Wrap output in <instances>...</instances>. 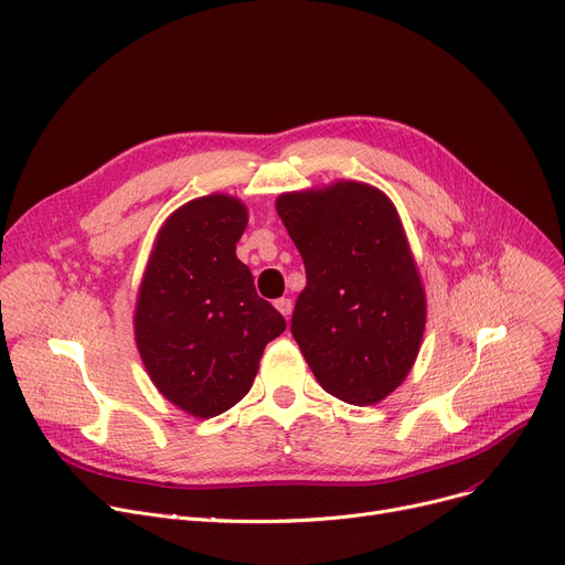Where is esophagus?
<instances>
[{"label":"esophagus","mask_w":565,"mask_h":565,"mask_svg":"<svg viewBox=\"0 0 565 565\" xmlns=\"http://www.w3.org/2000/svg\"><path fill=\"white\" fill-rule=\"evenodd\" d=\"M275 307H277V311L281 313V316H290V311H292V300L290 298H279V300H275Z\"/></svg>","instance_id":"34e87169"}]
</instances>
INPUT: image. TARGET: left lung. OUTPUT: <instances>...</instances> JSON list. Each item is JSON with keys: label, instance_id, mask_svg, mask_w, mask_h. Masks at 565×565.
Masks as SVG:
<instances>
[{"label": "left lung", "instance_id": "8db88e82", "mask_svg": "<svg viewBox=\"0 0 565 565\" xmlns=\"http://www.w3.org/2000/svg\"><path fill=\"white\" fill-rule=\"evenodd\" d=\"M305 260L290 332L332 397L372 406L408 376L427 323L425 286L399 212L364 182L337 180L277 199Z\"/></svg>", "mask_w": 565, "mask_h": 565}]
</instances>
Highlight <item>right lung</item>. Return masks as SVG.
<instances>
[{
  "mask_svg": "<svg viewBox=\"0 0 565 565\" xmlns=\"http://www.w3.org/2000/svg\"><path fill=\"white\" fill-rule=\"evenodd\" d=\"M247 222V205L228 193L184 203L159 228L138 286L134 332L145 370L193 418H214L247 395L265 347L286 330L235 256Z\"/></svg>",
  "mask_w": 565,
  "mask_h": 565,
  "instance_id": "obj_1",
  "label": "right lung"
}]
</instances>
